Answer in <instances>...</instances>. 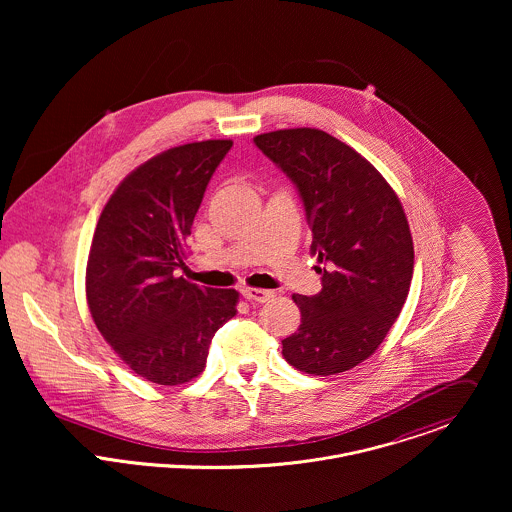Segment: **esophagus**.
<instances>
[{
	"mask_svg": "<svg viewBox=\"0 0 512 512\" xmlns=\"http://www.w3.org/2000/svg\"><path fill=\"white\" fill-rule=\"evenodd\" d=\"M242 295H244L248 301L266 303L268 299L274 297V292H270V290H260V288H246V290H242Z\"/></svg>",
	"mask_w": 512,
	"mask_h": 512,
	"instance_id": "esophagus-1",
	"label": "esophagus"
}]
</instances>
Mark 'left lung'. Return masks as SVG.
<instances>
[{
  "label": "left lung",
  "mask_w": 512,
  "mask_h": 512,
  "mask_svg": "<svg viewBox=\"0 0 512 512\" xmlns=\"http://www.w3.org/2000/svg\"><path fill=\"white\" fill-rule=\"evenodd\" d=\"M254 144L299 193L323 290L293 293L301 325L282 341L301 372L329 376L366 361L410 292L414 244L386 179L353 147L315 128L260 134Z\"/></svg>",
  "instance_id": "1"
}]
</instances>
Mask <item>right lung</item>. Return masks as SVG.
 <instances>
[{
	"mask_svg": "<svg viewBox=\"0 0 512 512\" xmlns=\"http://www.w3.org/2000/svg\"><path fill=\"white\" fill-rule=\"evenodd\" d=\"M230 147L207 140L151 157L118 185L94 230L86 266L92 319L116 355L155 384L199 376L215 333L236 315V290L177 278L207 185Z\"/></svg>",
	"mask_w": 512,
	"mask_h": 512,
	"instance_id": "right-lung-1",
	"label": "right lung"
}]
</instances>
